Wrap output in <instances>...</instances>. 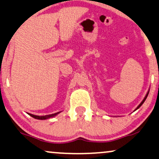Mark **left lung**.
I'll use <instances>...</instances> for the list:
<instances>
[{
	"label": "left lung",
	"instance_id": "obj_1",
	"mask_svg": "<svg viewBox=\"0 0 159 159\" xmlns=\"http://www.w3.org/2000/svg\"><path fill=\"white\" fill-rule=\"evenodd\" d=\"M148 94H149V92H148V94H146L145 98H144V100H142V103H140V104H139V106H138V107H137V108H136V109H138V108H139V107H140V106H141L142 105V104H143V103H144V100H146V98H147V97H148Z\"/></svg>",
	"mask_w": 159,
	"mask_h": 159
}]
</instances>
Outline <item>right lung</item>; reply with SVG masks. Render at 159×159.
<instances>
[{
	"mask_svg": "<svg viewBox=\"0 0 159 159\" xmlns=\"http://www.w3.org/2000/svg\"><path fill=\"white\" fill-rule=\"evenodd\" d=\"M59 113V112H57V113L52 114H48V115H45V116H36V115H33V114H29L31 116H32V117L35 118V119H37V120H45V119H48V118H50V117H52V116H56V114H58Z\"/></svg>",
	"mask_w": 159,
	"mask_h": 159,
	"instance_id": "1",
	"label": "right lung"
}]
</instances>
